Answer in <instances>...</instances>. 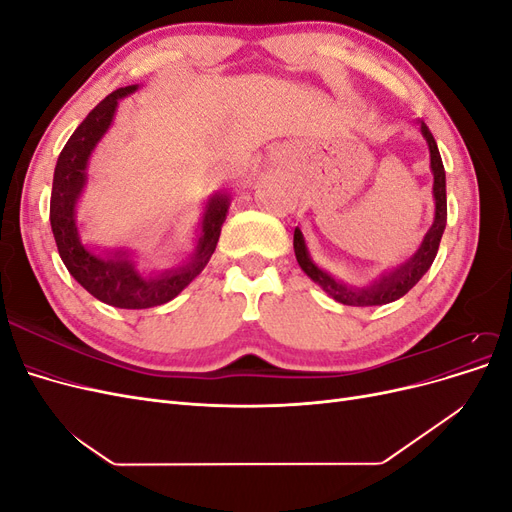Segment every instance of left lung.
Here are the masks:
<instances>
[{
    "mask_svg": "<svg viewBox=\"0 0 512 512\" xmlns=\"http://www.w3.org/2000/svg\"><path fill=\"white\" fill-rule=\"evenodd\" d=\"M421 132L425 136V141L429 145V153H431V170H433V198H436V218H433V226L429 228V232L423 239V245L418 247V252L401 265L399 269H395L393 273L380 277V280L374 286L367 288H348L346 284L337 282L335 277H331L327 271L318 269L312 258L307 254L305 247V239L301 235L299 228H294V256H297V262L301 265V269L312 277V280L333 297L335 301L344 303V305H356V307H365V305H384V303H393L399 297L416 286V282L427 273V269L431 267L433 258L438 254L440 247V239L442 232L446 226V175H444V164L440 158V151L436 145V138L429 132V128L421 121Z\"/></svg>",
    "mask_w": 512,
    "mask_h": 512,
    "instance_id": "left-lung-1",
    "label": "left lung"
}]
</instances>
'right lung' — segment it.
<instances>
[{
	"label": "right lung",
	"instance_id": "1",
	"mask_svg": "<svg viewBox=\"0 0 512 512\" xmlns=\"http://www.w3.org/2000/svg\"><path fill=\"white\" fill-rule=\"evenodd\" d=\"M134 89L136 85H128L108 94L74 130L57 158L51 192V228L66 269L98 301L121 309H147L175 299L205 269L220 241L222 224L228 213V196L211 198L196 254L188 265L175 271L143 277L134 269L126 252L100 256L85 250V245L79 241V232H76L74 207L85 185L87 160L102 134L111 126L117 102L132 94Z\"/></svg>",
	"mask_w": 512,
	"mask_h": 512
}]
</instances>
